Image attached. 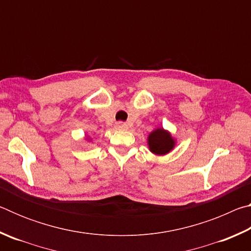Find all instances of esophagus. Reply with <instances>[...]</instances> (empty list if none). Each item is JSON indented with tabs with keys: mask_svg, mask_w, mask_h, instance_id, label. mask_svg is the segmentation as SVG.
<instances>
[{
	"mask_svg": "<svg viewBox=\"0 0 251 251\" xmlns=\"http://www.w3.org/2000/svg\"><path fill=\"white\" fill-rule=\"evenodd\" d=\"M116 127L118 129H127V128H128V126H127V124L124 122H118L116 124Z\"/></svg>",
	"mask_w": 251,
	"mask_h": 251,
	"instance_id": "esophagus-1",
	"label": "esophagus"
}]
</instances>
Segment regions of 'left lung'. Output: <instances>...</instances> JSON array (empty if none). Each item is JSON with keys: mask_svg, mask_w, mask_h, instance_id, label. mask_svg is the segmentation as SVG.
I'll return each mask as SVG.
<instances>
[{"mask_svg": "<svg viewBox=\"0 0 251 251\" xmlns=\"http://www.w3.org/2000/svg\"><path fill=\"white\" fill-rule=\"evenodd\" d=\"M148 146L151 152L156 155H165L171 151L175 146L171 134L163 128L155 129L148 136Z\"/></svg>", "mask_w": 251, "mask_h": 251, "instance_id": "1", "label": "left lung"}]
</instances>
